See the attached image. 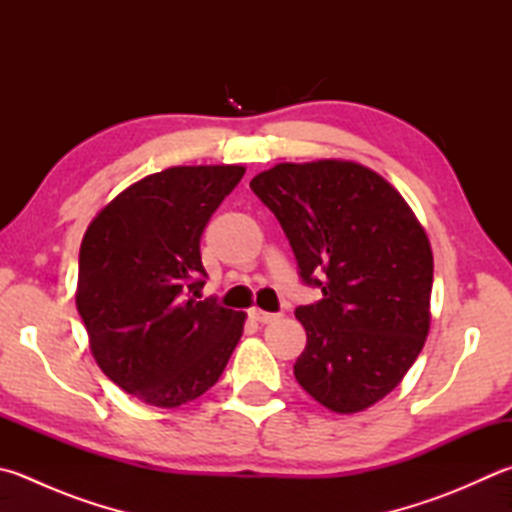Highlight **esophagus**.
Listing matches in <instances>:
<instances>
[{"label":"esophagus","instance_id":"obj_1","mask_svg":"<svg viewBox=\"0 0 512 512\" xmlns=\"http://www.w3.org/2000/svg\"><path fill=\"white\" fill-rule=\"evenodd\" d=\"M252 318H254V321H258V323L267 325V323L278 321V318H281V314H272V312H263V310H252Z\"/></svg>","mask_w":512,"mask_h":512}]
</instances>
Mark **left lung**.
<instances>
[{"label": "left lung", "mask_w": 512, "mask_h": 512, "mask_svg": "<svg viewBox=\"0 0 512 512\" xmlns=\"http://www.w3.org/2000/svg\"><path fill=\"white\" fill-rule=\"evenodd\" d=\"M249 187L281 223L301 281L323 292L296 307L307 334L296 381L332 412L374 406L401 383L430 330L426 229L388 180L356 162H281Z\"/></svg>", "instance_id": "obj_1"}]
</instances>
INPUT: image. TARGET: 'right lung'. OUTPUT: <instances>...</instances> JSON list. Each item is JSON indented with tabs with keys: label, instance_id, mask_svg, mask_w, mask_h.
Segmentation results:
<instances>
[{
	"label": "right lung",
	"instance_id": "1",
	"mask_svg": "<svg viewBox=\"0 0 512 512\" xmlns=\"http://www.w3.org/2000/svg\"><path fill=\"white\" fill-rule=\"evenodd\" d=\"M240 165L171 167L133 182L91 220L75 303L95 363L124 392L178 408L214 385L245 312L198 301L200 236L243 178Z\"/></svg>",
	"mask_w": 512,
	"mask_h": 512
}]
</instances>
